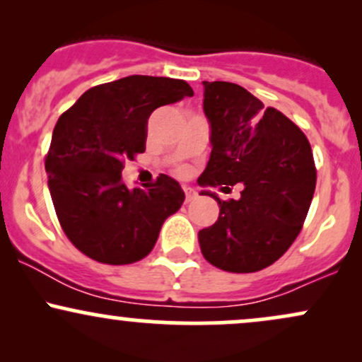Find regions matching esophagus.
I'll use <instances>...</instances> for the list:
<instances>
[{"label":"esophagus","mask_w":362,"mask_h":362,"mask_svg":"<svg viewBox=\"0 0 362 362\" xmlns=\"http://www.w3.org/2000/svg\"><path fill=\"white\" fill-rule=\"evenodd\" d=\"M184 192H185V202H190L192 199H195V190L190 189V187H184Z\"/></svg>","instance_id":"1"}]
</instances>
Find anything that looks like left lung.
Listing matches in <instances>:
<instances>
[{"mask_svg": "<svg viewBox=\"0 0 362 362\" xmlns=\"http://www.w3.org/2000/svg\"><path fill=\"white\" fill-rule=\"evenodd\" d=\"M211 127V156L199 185L245 189L221 201L213 226L199 231L204 259L228 272H257L282 257L300 235L315 185L311 146L303 131L243 86L202 81Z\"/></svg>", "mask_w": 362, "mask_h": 362, "instance_id": "obj_1", "label": "left lung"}]
</instances>
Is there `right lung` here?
Wrapping results in <instances>:
<instances>
[{"label":"right lung","mask_w":362,"mask_h":362,"mask_svg":"<svg viewBox=\"0 0 362 362\" xmlns=\"http://www.w3.org/2000/svg\"><path fill=\"white\" fill-rule=\"evenodd\" d=\"M192 95L184 80L134 74L85 91L57 120L45 158L49 192L66 236L90 259H144L180 209L185 194L172 177L129 189L120 173L146 149L151 112Z\"/></svg>","instance_id":"obj_1"}]
</instances>
